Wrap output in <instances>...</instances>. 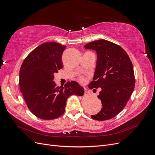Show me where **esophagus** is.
I'll use <instances>...</instances> for the list:
<instances>
[{
  "instance_id": "1",
  "label": "esophagus",
  "mask_w": 155,
  "mask_h": 155,
  "mask_svg": "<svg viewBox=\"0 0 155 155\" xmlns=\"http://www.w3.org/2000/svg\"><path fill=\"white\" fill-rule=\"evenodd\" d=\"M84 95H85V96H88L91 95V92L87 90V89H85V94H84Z\"/></svg>"
}]
</instances>
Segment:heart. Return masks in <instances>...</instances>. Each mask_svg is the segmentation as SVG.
Instances as JSON below:
<instances>
[{"label":"heart","instance_id":"b5f03b06","mask_svg":"<svg viewBox=\"0 0 155 155\" xmlns=\"http://www.w3.org/2000/svg\"><path fill=\"white\" fill-rule=\"evenodd\" d=\"M79 80H80L81 82H85V79L84 77H80V78H79Z\"/></svg>","mask_w":155,"mask_h":155}]
</instances>
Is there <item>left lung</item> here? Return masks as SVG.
Returning <instances> with one entry per match:
<instances>
[{"label":"left lung","instance_id":"1","mask_svg":"<svg viewBox=\"0 0 155 155\" xmlns=\"http://www.w3.org/2000/svg\"><path fill=\"white\" fill-rule=\"evenodd\" d=\"M84 47L96 51L97 56L93 81L88 88H101L97 97L101 101L102 109L91 118L99 121L110 120L124 109L134 91L132 62L120 46L109 41H92Z\"/></svg>","mask_w":155,"mask_h":155}]
</instances>
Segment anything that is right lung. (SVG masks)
Instances as JSON below:
<instances>
[{"label": "right lung", "instance_id": "1", "mask_svg": "<svg viewBox=\"0 0 155 155\" xmlns=\"http://www.w3.org/2000/svg\"><path fill=\"white\" fill-rule=\"evenodd\" d=\"M66 46L48 42L37 46L23 61L19 72L21 92L30 110L37 118L53 120L65 111L67 98L81 96L83 88L76 81L58 87L54 74L61 69L62 54Z\"/></svg>", "mask_w": 155, "mask_h": 155}]
</instances>
